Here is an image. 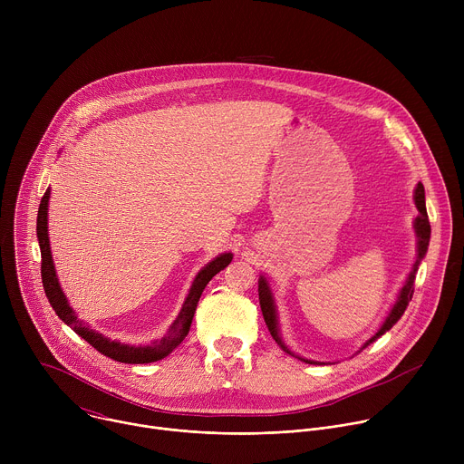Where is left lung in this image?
I'll use <instances>...</instances> for the list:
<instances>
[{
	"label": "left lung",
	"instance_id": "obj_1",
	"mask_svg": "<svg viewBox=\"0 0 464 464\" xmlns=\"http://www.w3.org/2000/svg\"><path fill=\"white\" fill-rule=\"evenodd\" d=\"M413 200H415V206H417V209H419V215H417V218L413 220V229H415V235H417V256H415V262H413L411 272H410V276H408L404 286H402L401 292H399V297H396L394 304L391 306L387 317L383 319V323H382L380 328L376 330V334L371 336V338L360 347V351H363L365 347H369L372 342H376L380 336H383V334L387 333V330H391L392 324L402 317V314L406 312V308H408V304H410V301H411V297H413V292H415V276H417V272H419V266H420L422 258L426 256V251H428V246H430V235H431V227H430V220H428V211H426L424 185H422V183H419V185L415 187ZM258 301H260V310H262L264 321H266V326H268V330H270L272 338L277 342V345H279L285 353L292 354L294 358H297V360H301V362H304V363H315V365H326V363H330V362H315V360L303 358V356L295 354V353L285 343L283 334H281V328H279V314H277L276 295H274V292H272V286H270L268 279L264 277V276L258 277ZM360 351H358V353H360Z\"/></svg>",
	"mask_w": 464,
	"mask_h": 464
}]
</instances>
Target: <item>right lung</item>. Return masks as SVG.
Segmentation results:
<instances>
[{"instance_id":"right-lung-1","label":"right lung","mask_w":464,"mask_h":464,"mask_svg":"<svg viewBox=\"0 0 464 464\" xmlns=\"http://www.w3.org/2000/svg\"><path fill=\"white\" fill-rule=\"evenodd\" d=\"M49 196H51V188L45 190L40 208H38V220H36V237H38V244H40V253H42V283H44V290L45 295L53 306V310L56 312V315L72 326L75 333L84 338L93 349H97L101 354L115 360V362H122V363H152L158 360H163L165 356H169L188 334V328L192 323V315L196 312V304L200 301V295L204 292V288L208 286V283L218 274L222 272L227 264L233 260V253H220L218 256H215L211 262H208L206 266L196 274L190 290L181 304V310L178 314V317L172 321V324L169 326L167 334L149 345H130V343H122L119 340H110L104 334L97 333V330L90 328L88 324H84L75 310L72 308L68 297H65L58 277H56V270H54V262H53V255H51V244H49V229H47V213H49Z\"/></svg>"}]
</instances>
